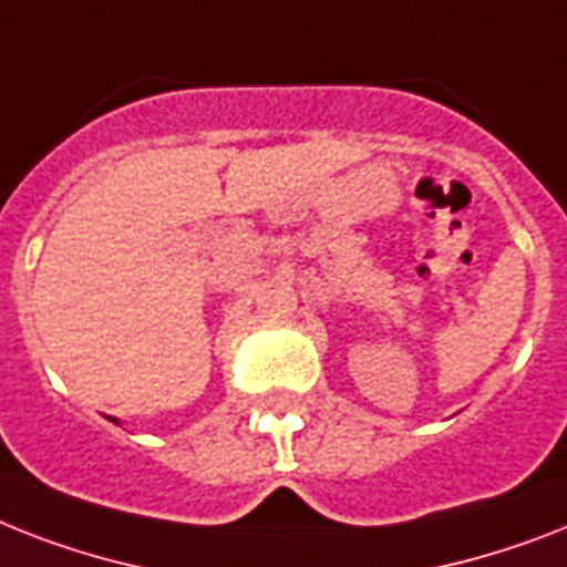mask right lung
<instances>
[{
  "instance_id": "obj_1",
  "label": "right lung",
  "mask_w": 567,
  "mask_h": 567,
  "mask_svg": "<svg viewBox=\"0 0 567 567\" xmlns=\"http://www.w3.org/2000/svg\"><path fill=\"white\" fill-rule=\"evenodd\" d=\"M110 422H116V425H118V419H113V416H110Z\"/></svg>"
}]
</instances>
